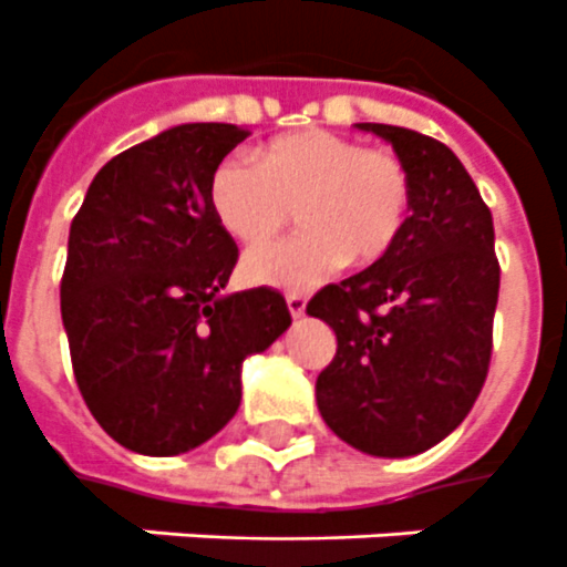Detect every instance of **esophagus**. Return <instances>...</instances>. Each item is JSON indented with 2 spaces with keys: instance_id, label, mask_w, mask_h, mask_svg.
<instances>
[{
  "instance_id": "34e87169",
  "label": "esophagus",
  "mask_w": 567,
  "mask_h": 567,
  "mask_svg": "<svg viewBox=\"0 0 567 567\" xmlns=\"http://www.w3.org/2000/svg\"><path fill=\"white\" fill-rule=\"evenodd\" d=\"M287 307H289V316H292V319H301L307 310V298L292 292V296H287Z\"/></svg>"
}]
</instances>
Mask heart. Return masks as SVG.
I'll use <instances>...</instances> for the list:
<instances>
[{
	"instance_id": "heart-1",
	"label": "heart",
	"mask_w": 567,
	"mask_h": 567,
	"mask_svg": "<svg viewBox=\"0 0 567 567\" xmlns=\"http://www.w3.org/2000/svg\"><path fill=\"white\" fill-rule=\"evenodd\" d=\"M207 202L221 230L239 243L269 239L298 207L305 230L251 248L243 278L255 287L312 289L348 257L369 266L395 248L410 213V172L392 152L307 128L271 140L257 163L221 161Z\"/></svg>"
}]
</instances>
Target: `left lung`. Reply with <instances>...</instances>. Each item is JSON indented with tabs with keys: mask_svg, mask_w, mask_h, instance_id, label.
<instances>
[{
	"mask_svg": "<svg viewBox=\"0 0 567 567\" xmlns=\"http://www.w3.org/2000/svg\"><path fill=\"white\" fill-rule=\"evenodd\" d=\"M357 128L386 140L406 166L410 216L383 260L307 305L337 333L316 404L342 442L395 460L439 445L477 401L501 266L492 210L445 143L380 122Z\"/></svg>",
	"mask_w": 567,
	"mask_h": 567,
	"instance_id": "8db88e82",
	"label": "left lung"
}]
</instances>
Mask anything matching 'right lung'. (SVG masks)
I'll return each mask as SVG.
<instances>
[{
    "label": "right lung",
    "instance_id": "right-lung-1",
    "mask_svg": "<svg viewBox=\"0 0 567 567\" xmlns=\"http://www.w3.org/2000/svg\"><path fill=\"white\" fill-rule=\"evenodd\" d=\"M248 137L187 122L125 148L70 225L61 319L84 404L134 454L205 445L239 410L243 362L292 324L266 287L221 289L237 243L207 202L213 169Z\"/></svg>",
    "mask_w": 567,
    "mask_h": 567
}]
</instances>
